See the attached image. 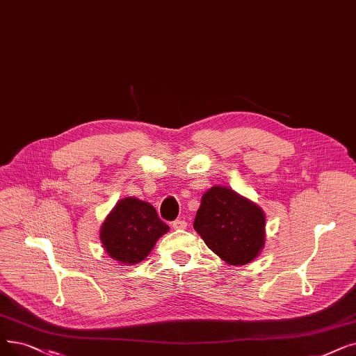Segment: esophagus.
Listing matches in <instances>:
<instances>
[{"mask_svg":"<svg viewBox=\"0 0 356 356\" xmlns=\"http://www.w3.org/2000/svg\"><path fill=\"white\" fill-rule=\"evenodd\" d=\"M173 228L175 229H183V228H186L188 227V222L186 221H184V220H176V221H173Z\"/></svg>","mask_w":356,"mask_h":356,"instance_id":"34e87169","label":"esophagus"}]
</instances>
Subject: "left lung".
I'll return each mask as SVG.
<instances>
[{
	"instance_id": "8db88e82",
	"label": "left lung",
	"mask_w": 356,
	"mask_h": 356,
	"mask_svg": "<svg viewBox=\"0 0 356 356\" xmlns=\"http://www.w3.org/2000/svg\"><path fill=\"white\" fill-rule=\"evenodd\" d=\"M265 213L252 200L225 186H212L200 199L193 228L228 265L250 264L265 245Z\"/></svg>"
}]
</instances>
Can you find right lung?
<instances>
[{"label":"right lung","instance_id":"right-lung-1","mask_svg":"<svg viewBox=\"0 0 356 356\" xmlns=\"http://www.w3.org/2000/svg\"><path fill=\"white\" fill-rule=\"evenodd\" d=\"M168 231L151 204L138 197H123L106 216L100 240L106 253L122 265L143 261L157 240Z\"/></svg>","mask_w":356,"mask_h":356}]
</instances>
